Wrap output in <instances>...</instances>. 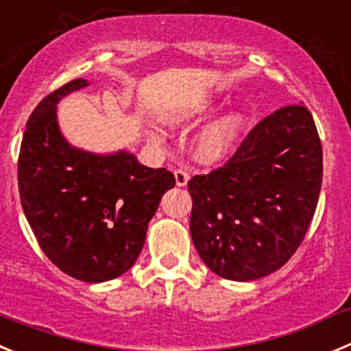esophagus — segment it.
I'll return each instance as SVG.
<instances>
[{"label": "esophagus", "mask_w": 351, "mask_h": 351, "mask_svg": "<svg viewBox=\"0 0 351 351\" xmlns=\"http://www.w3.org/2000/svg\"><path fill=\"white\" fill-rule=\"evenodd\" d=\"M173 176H176V184L178 186H186L188 184L189 173L184 169H176L173 170Z\"/></svg>", "instance_id": "obj_1"}]
</instances>
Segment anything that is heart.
<instances>
[{"label":"heart","mask_w":351,"mask_h":351,"mask_svg":"<svg viewBox=\"0 0 351 351\" xmlns=\"http://www.w3.org/2000/svg\"><path fill=\"white\" fill-rule=\"evenodd\" d=\"M205 106H197L191 109H182V111L173 112L170 114V121L186 120L189 117H195L198 112H202ZM243 127V117L240 112H228L219 120H215L214 123L208 125L202 136L197 141V156L205 163L215 162V160L223 158L224 154L230 151L233 143L239 137L240 130Z\"/></svg>","instance_id":"heart-1"}]
</instances>
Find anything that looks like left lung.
Segmentation results:
<instances>
[{
  "label": "left lung",
  "instance_id": "obj_1",
  "mask_svg": "<svg viewBox=\"0 0 351 351\" xmlns=\"http://www.w3.org/2000/svg\"><path fill=\"white\" fill-rule=\"evenodd\" d=\"M322 186V144L303 104L261 120L219 169L188 181L202 261L249 282L285 265L303 242Z\"/></svg>",
  "mask_w": 351,
  "mask_h": 351
}]
</instances>
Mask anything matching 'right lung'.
I'll return each instance as SVG.
<instances>
[{
	"label": "right lung",
	"mask_w": 351,
	"mask_h": 351,
	"mask_svg": "<svg viewBox=\"0 0 351 351\" xmlns=\"http://www.w3.org/2000/svg\"><path fill=\"white\" fill-rule=\"evenodd\" d=\"M86 85L73 80L31 112L17 172L22 208L45 256L76 280L97 284L137 261L147 224L176 178L127 151L94 154L64 139L57 102Z\"/></svg>",
	"instance_id": "1"
}]
</instances>
